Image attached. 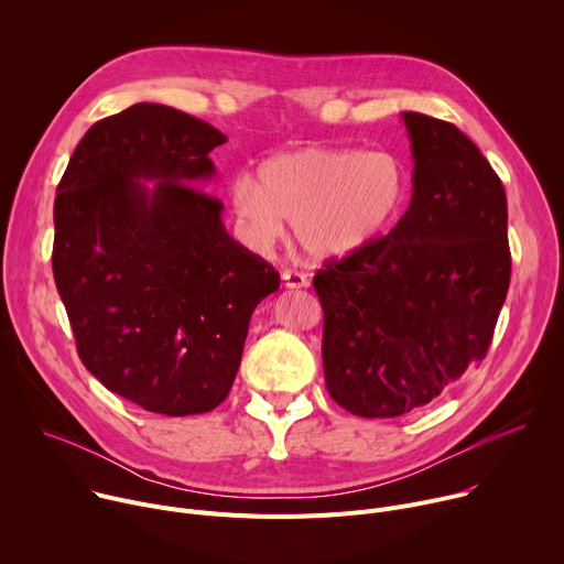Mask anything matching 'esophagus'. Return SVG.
Masks as SVG:
<instances>
[{"label":"esophagus","instance_id":"esophagus-1","mask_svg":"<svg viewBox=\"0 0 564 564\" xmlns=\"http://www.w3.org/2000/svg\"><path fill=\"white\" fill-rule=\"evenodd\" d=\"M281 281H283V285H285V288H290V290L307 288V279H305V274H301V272H296V270H283Z\"/></svg>","mask_w":564,"mask_h":564}]
</instances>
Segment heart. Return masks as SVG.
<instances>
[{"label":"heart","instance_id":"obj_1","mask_svg":"<svg viewBox=\"0 0 564 564\" xmlns=\"http://www.w3.org/2000/svg\"><path fill=\"white\" fill-rule=\"evenodd\" d=\"M406 200V170L388 151L303 147L261 165L257 183L238 178L234 212L257 243L294 225L301 250L316 263L344 261L388 231Z\"/></svg>","mask_w":564,"mask_h":564}]
</instances>
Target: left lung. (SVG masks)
Here are the masks:
<instances>
[{"label": "left lung", "instance_id": "obj_1", "mask_svg": "<svg viewBox=\"0 0 564 564\" xmlns=\"http://www.w3.org/2000/svg\"><path fill=\"white\" fill-rule=\"evenodd\" d=\"M413 151L406 214L314 276L330 397L359 417L424 409L487 357L511 281L507 194L451 122L401 113Z\"/></svg>", "mask_w": 564, "mask_h": 564}]
</instances>
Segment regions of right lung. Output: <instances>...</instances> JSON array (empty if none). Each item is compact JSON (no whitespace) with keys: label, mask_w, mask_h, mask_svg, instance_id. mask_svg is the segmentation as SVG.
Masks as SVG:
<instances>
[{"label":"right lung","mask_w":564,"mask_h":564,"mask_svg":"<svg viewBox=\"0 0 564 564\" xmlns=\"http://www.w3.org/2000/svg\"><path fill=\"white\" fill-rule=\"evenodd\" d=\"M223 142L194 116L138 102L85 133L57 185L53 276L77 355L149 413L214 411L254 307L281 283L196 187L214 176L209 151Z\"/></svg>","instance_id":"add662e5"}]
</instances>
